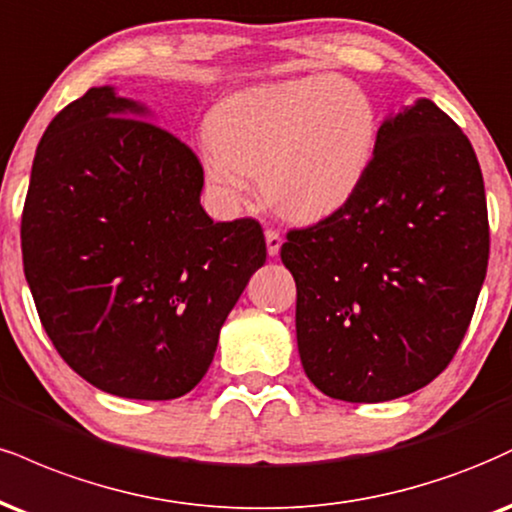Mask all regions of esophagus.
Masks as SVG:
<instances>
[{
    "label": "esophagus",
    "instance_id": "obj_1",
    "mask_svg": "<svg viewBox=\"0 0 512 512\" xmlns=\"http://www.w3.org/2000/svg\"><path fill=\"white\" fill-rule=\"evenodd\" d=\"M264 238H267V252H269V255H272V257L279 255L281 243H283L281 233L276 229H267V231H264Z\"/></svg>",
    "mask_w": 512,
    "mask_h": 512
}]
</instances>
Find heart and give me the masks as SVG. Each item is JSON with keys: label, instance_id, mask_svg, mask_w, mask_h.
Wrapping results in <instances>:
<instances>
[{"label": "heart", "instance_id": "b5f03b06", "mask_svg": "<svg viewBox=\"0 0 512 512\" xmlns=\"http://www.w3.org/2000/svg\"><path fill=\"white\" fill-rule=\"evenodd\" d=\"M205 171L238 205L248 176L283 217L317 221L346 207L369 174L379 114L362 85L310 76L229 97L209 119Z\"/></svg>", "mask_w": 512, "mask_h": 512}]
</instances>
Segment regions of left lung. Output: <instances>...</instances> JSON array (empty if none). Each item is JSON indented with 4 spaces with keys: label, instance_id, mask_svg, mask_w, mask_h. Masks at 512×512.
<instances>
[{
    "label": "left lung",
    "instance_id": "left-lung-1",
    "mask_svg": "<svg viewBox=\"0 0 512 512\" xmlns=\"http://www.w3.org/2000/svg\"><path fill=\"white\" fill-rule=\"evenodd\" d=\"M281 260L298 288L300 362L319 391L384 403L427 386L458 353L489 264L467 135L432 100L393 116L360 190L288 231Z\"/></svg>",
    "mask_w": 512,
    "mask_h": 512
}]
</instances>
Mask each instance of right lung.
<instances>
[{"instance_id": "right-lung-1", "label": "right lung", "mask_w": 512, "mask_h": 512, "mask_svg": "<svg viewBox=\"0 0 512 512\" xmlns=\"http://www.w3.org/2000/svg\"><path fill=\"white\" fill-rule=\"evenodd\" d=\"M138 116L112 88L54 116L23 205V272L73 372L114 396L171 400L205 377L267 243L257 219L214 224L200 159Z\"/></svg>"}]
</instances>
